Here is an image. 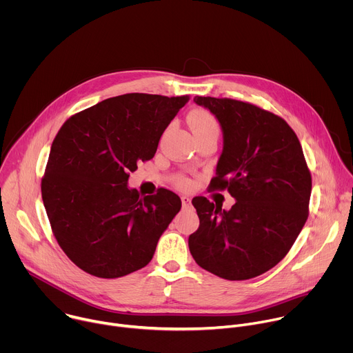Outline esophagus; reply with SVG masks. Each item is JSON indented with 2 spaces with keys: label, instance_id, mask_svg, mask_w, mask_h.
I'll return each mask as SVG.
<instances>
[{
  "label": "esophagus",
  "instance_id": "obj_1",
  "mask_svg": "<svg viewBox=\"0 0 353 353\" xmlns=\"http://www.w3.org/2000/svg\"><path fill=\"white\" fill-rule=\"evenodd\" d=\"M181 204H183V207H190V205H191V199H190V196L183 195V196H181Z\"/></svg>",
  "mask_w": 353,
  "mask_h": 353
}]
</instances>
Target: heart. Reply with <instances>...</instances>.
Listing matches in <instances>:
<instances>
[{
    "label": "heart",
    "instance_id": "heart-1",
    "mask_svg": "<svg viewBox=\"0 0 353 353\" xmlns=\"http://www.w3.org/2000/svg\"><path fill=\"white\" fill-rule=\"evenodd\" d=\"M188 123H190L194 137H203V135L219 137V132H221L219 123L215 119V116H212L207 110H201V109L194 110L188 117ZM176 184H177V187L187 190L191 187V180L181 176L176 180Z\"/></svg>",
    "mask_w": 353,
    "mask_h": 353
}]
</instances>
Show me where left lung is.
Returning <instances> with one entry per match:
<instances>
[{"instance_id":"1","label":"left lung","mask_w":353,"mask_h":353,"mask_svg":"<svg viewBox=\"0 0 353 353\" xmlns=\"http://www.w3.org/2000/svg\"><path fill=\"white\" fill-rule=\"evenodd\" d=\"M223 131L211 180L236 204L225 211L205 196L192 199L199 218L188 247L195 263L229 281L256 278L292 248L309 216L312 173L297 135L279 116L228 97L195 96Z\"/></svg>"}]
</instances>
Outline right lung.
<instances>
[{
	"label": "right lung",
	"instance_id": "add662e5",
	"mask_svg": "<svg viewBox=\"0 0 353 353\" xmlns=\"http://www.w3.org/2000/svg\"><path fill=\"white\" fill-rule=\"evenodd\" d=\"M190 96L127 93L71 116L57 132L41 179L53 234L67 257L97 278L143 268L181 208L159 188L141 196L130 172L155 157L159 139Z\"/></svg>",
	"mask_w": 353,
	"mask_h": 353
}]
</instances>
